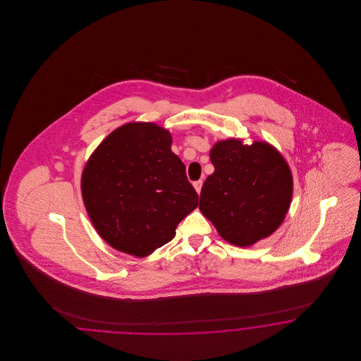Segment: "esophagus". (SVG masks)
Here are the masks:
<instances>
[{"instance_id": "esophagus-1", "label": "esophagus", "mask_w": 361, "mask_h": 361, "mask_svg": "<svg viewBox=\"0 0 361 361\" xmlns=\"http://www.w3.org/2000/svg\"><path fill=\"white\" fill-rule=\"evenodd\" d=\"M193 187H195V189H196V192H197V193H200L202 187H203V181H202V180H199V181H195V183H193Z\"/></svg>"}]
</instances>
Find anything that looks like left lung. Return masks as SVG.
<instances>
[{
	"label": "left lung",
	"instance_id": "obj_1",
	"mask_svg": "<svg viewBox=\"0 0 361 361\" xmlns=\"http://www.w3.org/2000/svg\"><path fill=\"white\" fill-rule=\"evenodd\" d=\"M215 172L207 177L199 208L224 240L252 246L275 233L291 204L292 173L267 142L227 139L209 152Z\"/></svg>",
	"mask_w": 361,
	"mask_h": 361
}]
</instances>
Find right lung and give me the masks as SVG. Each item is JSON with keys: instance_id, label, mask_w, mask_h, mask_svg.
Returning <instances> with one entry per match:
<instances>
[{"instance_id": "add662e5", "label": "right lung", "mask_w": 361, "mask_h": 361, "mask_svg": "<svg viewBox=\"0 0 361 361\" xmlns=\"http://www.w3.org/2000/svg\"><path fill=\"white\" fill-rule=\"evenodd\" d=\"M172 135L154 123L112 131L86 162L81 192L87 215L114 249L146 257L176 235L199 202Z\"/></svg>"}]
</instances>
